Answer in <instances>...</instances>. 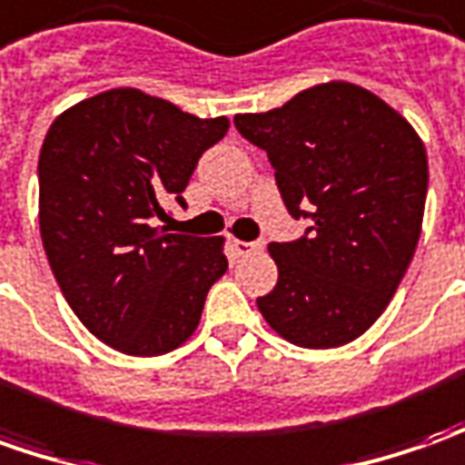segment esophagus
Segmentation results:
<instances>
[{
    "label": "esophagus",
    "mask_w": 465,
    "mask_h": 465,
    "mask_svg": "<svg viewBox=\"0 0 465 465\" xmlns=\"http://www.w3.org/2000/svg\"><path fill=\"white\" fill-rule=\"evenodd\" d=\"M262 249V242H233V252L239 254V257H249V254H254Z\"/></svg>",
    "instance_id": "1"
}]
</instances>
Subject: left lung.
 Returning a JSON list of instances; mask_svg holds the SVG:
<instances>
[{
	"label": "left lung",
	"instance_id": "8db88e82",
	"mask_svg": "<svg viewBox=\"0 0 465 465\" xmlns=\"http://www.w3.org/2000/svg\"><path fill=\"white\" fill-rule=\"evenodd\" d=\"M233 124L267 153L290 216L311 219L300 239L270 244L280 274L259 312L302 349L351 343L390 305L415 254L425 144L402 114L346 81L236 114Z\"/></svg>",
	"mask_w": 465,
	"mask_h": 465
}]
</instances>
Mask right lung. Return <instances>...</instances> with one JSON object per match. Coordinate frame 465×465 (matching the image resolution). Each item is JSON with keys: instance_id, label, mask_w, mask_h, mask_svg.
Wrapping results in <instances>:
<instances>
[{"instance_id": "obj_1", "label": "right lung", "mask_w": 465, "mask_h": 465, "mask_svg": "<svg viewBox=\"0 0 465 465\" xmlns=\"http://www.w3.org/2000/svg\"><path fill=\"white\" fill-rule=\"evenodd\" d=\"M229 119H198L140 88H112L50 124L40 150V236L63 298L88 331L129 356L178 349L229 270L223 239L170 233L165 201Z\"/></svg>"}]
</instances>
